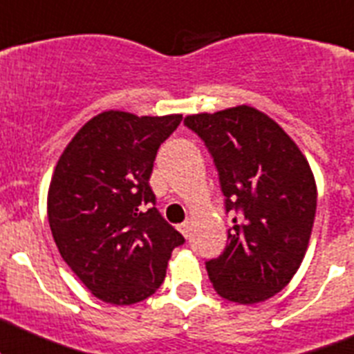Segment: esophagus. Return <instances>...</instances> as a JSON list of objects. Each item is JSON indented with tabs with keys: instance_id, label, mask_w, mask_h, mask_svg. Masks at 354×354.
I'll list each match as a JSON object with an SVG mask.
<instances>
[{
	"instance_id": "esophagus-1",
	"label": "esophagus",
	"mask_w": 354,
	"mask_h": 354,
	"mask_svg": "<svg viewBox=\"0 0 354 354\" xmlns=\"http://www.w3.org/2000/svg\"><path fill=\"white\" fill-rule=\"evenodd\" d=\"M178 230H180V232H181V235H183V236H187V239H188V236H190V221H183V223H181V225H178Z\"/></svg>"
}]
</instances>
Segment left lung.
Returning a JSON list of instances; mask_svg holds the SVG:
<instances>
[{
	"label": "left lung",
	"mask_w": 354,
	"mask_h": 354,
	"mask_svg": "<svg viewBox=\"0 0 354 354\" xmlns=\"http://www.w3.org/2000/svg\"><path fill=\"white\" fill-rule=\"evenodd\" d=\"M218 169L226 212L235 211L221 256L205 263L216 292L239 304L270 299L303 263L317 185L299 147L273 119L239 105L185 118Z\"/></svg>",
	"instance_id": "obj_1"
}]
</instances>
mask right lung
<instances>
[{"instance_id":"1","label":"right lung","mask_w":354,"mask_h":354,"mask_svg":"<svg viewBox=\"0 0 354 354\" xmlns=\"http://www.w3.org/2000/svg\"><path fill=\"white\" fill-rule=\"evenodd\" d=\"M181 114L107 111L65 147L48 190L51 235L95 297L128 306L152 296L183 235L160 216L149 180Z\"/></svg>"}]
</instances>
